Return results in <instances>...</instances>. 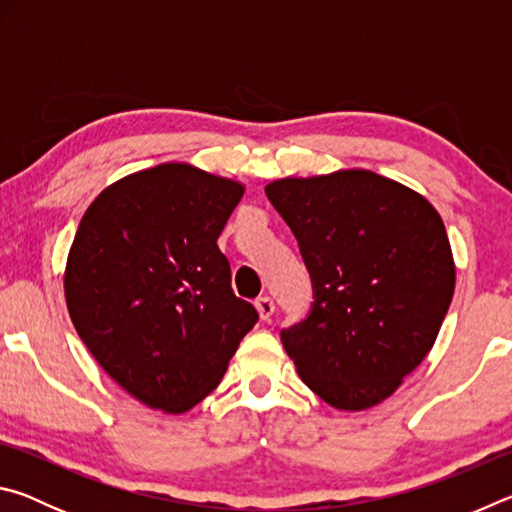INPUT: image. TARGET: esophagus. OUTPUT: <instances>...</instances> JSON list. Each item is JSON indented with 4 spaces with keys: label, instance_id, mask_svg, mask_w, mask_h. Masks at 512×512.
Segmentation results:
<instances>
[{
    "label": "esophagus",
    "instance_id": "esophagus-1",
    "mask_svg": "<svg viewBox=\"0 0 512 512\" xmlns=\"http://www.w3.org/2000/svg\"><path fill=\"white\" fill-rule=\"evenodd\" d=\"M255 307H257L259 318H262V320H271V316L275 314V302H273V298H268V296H259L255 300Z\"/></svg>",
    "mask_w": 512,
    "mask_h": 512
}]
</instances>
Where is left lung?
<instances>
[{
    "label": "left lung",
    "mask_w": 512,
    "mask_h": 512,
    "mask_svg": "<svg viewBox=\"0 0 512 512\" xmlns=\"http://www.w3.org/2000/svg\"><path fill=\"white\" fill-rule=\"evenodd\" d=\"M266 196L296 235L314 307L282 332L300 379L339 411L391 397L438 339L456 266L427 198L368 169L280 178Z\"/></svg>",
    "instance_id": "8db88e82"
}]
</instances>
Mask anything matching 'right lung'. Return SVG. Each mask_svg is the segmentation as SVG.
<instances>
[{"label": "right lung", "mask_w": 512, "mask_h": 512, "mask_svg": "<svg viewBox=\"0 0 512 512\" xmlns=\"http://www.w3.org/2000/svg\"><path fill=\"white\" fill-rule=\"evenodd\" d=\"M246 187L187 162L119 178L94 198L65 266L92 357L135 400L180 415L203 402L257 323L216 246Z\"/></svg>", "instance_id": "1"}]
</instances>
